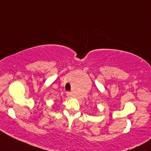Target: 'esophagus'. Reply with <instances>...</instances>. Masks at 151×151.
I'll return each instance as SVG.
<instances>
[{
  "label": "esophagus",
  "instance_id": "34e87169",
  "mask_svg": "<svg viewBox=\"0 0 151 151\" xmlns=\"http://www.w3.org/2000/svg\"><path fill=\"white\" fill-rule=\"evenodd\" d=\"M66 95H67V97H68V98H71L72 97V93L70 92H67Z\"/></svg>",
  "mask_w": 151,
  "mask_h": 151
}]
</instances>
